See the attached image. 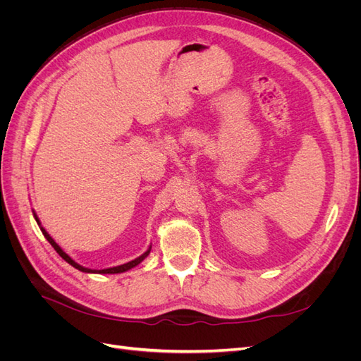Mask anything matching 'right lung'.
I'll return each mask as SVG.
<instances>
[{"instance_id": "1", "label": "right lung", "mask_w": 361, "mask_h": 361, "mask_svg": "<svg viewBox=\"0 0 361 361\" xmlns=\"http://www.w3.org/2000/svg\"><path fill=\"white\" fill-rule=\"evenodd\" d=\"M35 218H36V221H37V224L40 226V221H39V218H37V215L35 214ZM40 231H42V233H43V236H45L47 239H48V243L54 247V250L57 251V253L68 262V264H71L73 268H76V269H80V271H82V272H97V274H118V272H125V271H128V269H130V268H134V267H137L141 260H145L147 256H149V253H150V247H149V250L146 251V253H143L141 255L140 257H137V259H134V260H130V262H128V264H123V265H118V267H114V268H106V269H89V268H84V267H81V265H78L76 264V262L73 260V259H71V256H68L66 253H64V251L60 248V245L54 241V239L48 235V232L45 231V228L43 227H40Z\"/></svg>"}]
</instances>
